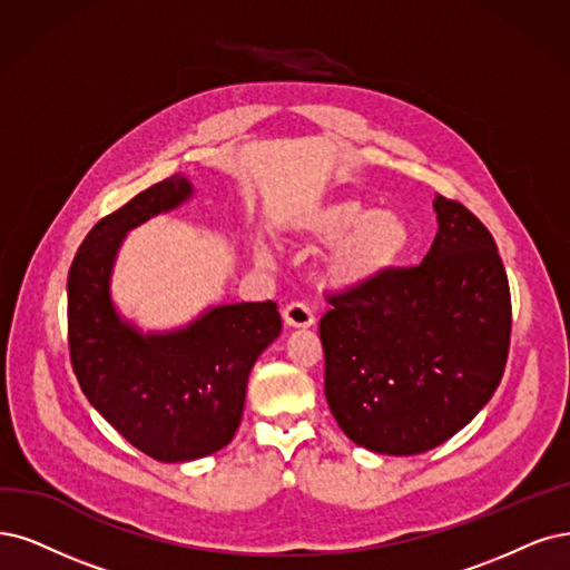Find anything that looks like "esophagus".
Here are the masks:
<instances>
[{
    "label": "esophagus",
    "mask_w": 570,
    "mask_h": 570,
    "mask_svg": "<svg viewBox=\"0 0 570 570\" xmlns=\"http://www.w3.org/2000/svg\"><path fill=\"white\" fill-rule=\"evenodd\" d=\"M282 317H284V324L291 326V328H309L314 324L312 309L307 305H303V303L286 305L284 312H282Z\"/></svg>",
    "instance_id": "esophagus-1"
}]
</instances>
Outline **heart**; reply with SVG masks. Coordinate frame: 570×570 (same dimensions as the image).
Here are the masks:
<instances>
[{"label": "heart", "mask_w": 570, "mask_h": 570, "mask_svg": "<svg viewBox=\"0 0 570 570\" xmlns=\"http://www.w3.org/2000/svg\"><path fill=\"white\" fill-rule=\"evenodd\" d=\"M286 229L301 242L331 244L320 279L333 291H362L390 274L411 246V227L392 208L371 210L356 199H328L296 206ZM256 258L272 261V248L256 244Z\"/></svg>", "instance_id": "b5f03b06"}]
</instances>
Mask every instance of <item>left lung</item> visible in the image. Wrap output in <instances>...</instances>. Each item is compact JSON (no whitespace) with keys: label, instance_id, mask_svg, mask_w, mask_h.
<instances>
[{"label":"left lung","instance_id":"left-lung-1","mask_svg":"<svg viewBox=\"0 0 570 570\" xmlns=\"http://www.w3.org/2000/svg\"><path fill=\"white\" fill-rule=\"evenodd\" d=\"M432 206L425 261L331 298L320 324L328 409L383 455L444 444L491 402L508 362L510 284L491 232L458 202Z\"/></svg>","mask_w":570,"mask_h":570}]
</instances>
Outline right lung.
I'll return each mask as SVG.
<instances>
[{
  "label": "right lung",
  "mask_w": 570,
  "mask_h": 570,
  "mask_svg": "<svg viewBox=\"0 0 570 570\" xmlns=\"http://www.w3.org/2000/svg\"><path fill=\"white\" fill-rule=\"evenodd\" d=\"M197 197L176 174L105 216L81 242L68 274L72 368L89 404L131 444L159 462L199 460L235 436L246 383L279 338L277 305H208L193 322L142 328L112 298L126 235Z\"/></svg>",
  "instance_id": "right-lung-1"
}]
</instances>
